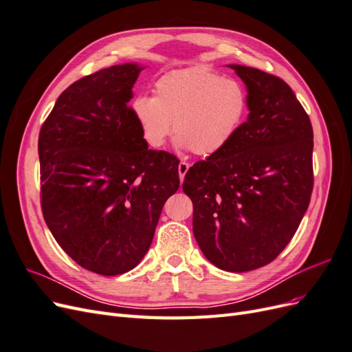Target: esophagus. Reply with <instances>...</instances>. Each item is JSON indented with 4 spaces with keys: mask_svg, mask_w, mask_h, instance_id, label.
I'll list each match as a JSON object with an SVG mask.
<instances>
[{
    "mask_svg": "<svg viewBox=\"0 0 352 352\" xmlns=\"http://www.w3.org/2000/svg\"><path fill=\"white\" fill-rule=\"evenodd\" d=\"M177 170H179V177H180V180H182V182H184L185 175L188 173V170H189V163H186V162H180V163H179Z\"/></svg>",
    "mask_w": 352,
    "mask_h": 352,
    "instance_id": "34e87169",
    "label": "esophagus"
}]
</instances>
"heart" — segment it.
Wrapping results in <instances>:
<instances>
[{
  "instance_id": "obj_1",
  "label": "heart",
  "mask_w": 352,
  "mask_h": 352,
  "mask_svg": "<svg viewBox=\"0 0 352 352\" xmlns=\"http://www.w3.org/2000/svg\"><path fill=\"white\" fill-rule=\"evenodd\" d=\"M131 111L148 146L162 148L173 124L179 148L208 157L225 150L239 132L248 94L236 79L188 67L166 73L155 82L154 97L133 98Z\"/></svg>"
}]
</instances>
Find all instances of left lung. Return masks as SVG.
Here are the masks:
<instances>
[{"label":"left lung","mask_w":352,"mask_h":352,"mask_svg":"<svg viewBox=\"0 0 352 352\" xmlns=\"http://www.w3.org/2000/svg\"><path fill=\"white\" fill-rule=\"evenodd\" d=\"M248 92L247 122L184 180L194 236L216 267L242 273L273 261L305 214L313 190V127L289 85L228 65Z\"/></svg>","instance_id":"left-lung-1"}]
</instances>
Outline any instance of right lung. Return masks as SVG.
<instances>
[{
    "label": "right lung",
    "mask_w": 352,
    "mask_h": 352,
    "mask_svg": "<svg viewBox=\"0 0 352 352\" xmlns=\"http://www.w3.org/2000/svg\"><path fill=\"white\" fill-rule=\"evenodd\" d=\"M145 67L111 66L63 92L38 141L42 214L60 247L102 276L132 270L179 188V160L153 151L127 104Z\"/></svg>",
    "instance_id": "add662e5"
}]
</instances>
